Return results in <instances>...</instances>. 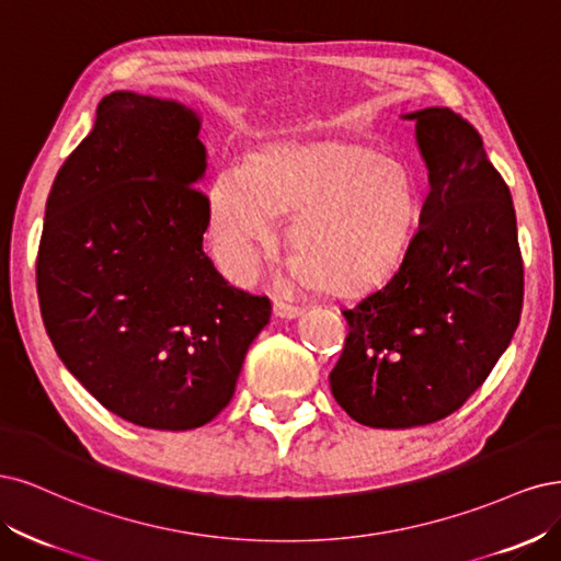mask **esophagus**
Segmentation results:
<instances>
[{"label": "esophagus", "mask_w": 561, "mask_h": 561, "mask_svg": "<svg viewBox=\"0 0 561 561\" xmlns=\"http://www.w3.org/2000/svg\"><path fill=\"white\" fill-rule=\"evenodd\" d=\"M275 314L282 319H296L300 314V307L294 302H286L282 298L275 300Z\"/></svg>", "instance_id": "1"}]
</instances>
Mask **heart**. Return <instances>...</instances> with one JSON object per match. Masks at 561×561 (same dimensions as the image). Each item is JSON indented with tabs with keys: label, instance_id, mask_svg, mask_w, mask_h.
<instances>
[{
	"label": "heart",
	"instance_id": "b5f03b06",
	"mask_svg": "<svg viewBox=\"0 0 561 561\" xmlns=\"http://www.w3.org/2000/svg\"><path fill=\"white\" fill-rule=\"evenodd\" d=\"M417 209V179L401 158L350 137L275 141L216 174L209 234L226 273L249 279L277 240L273 214H294L298 273L331 294H360L399 267Z\"/></svg>",
	"mask_w": 561,
	"mask_h": 561
}]
</instances>
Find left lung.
I'll list each match as a JSON object with an SVG mask.
<instances>
[{"instance_id":"left-lung-1","label":"left lung","mask_w":561,"mask_h":561,"mask_svg":"<svg viewBox=\"0 0 561 561\" xmlns=\"http://www.w3.org/2000/svg\"><path fill=\"white\" fill-rule=\"evenodd\" d=\"M403 118L431 191L393 277L342 310L350 333L329 375L337 405L373 428L459 410L511 345L524 296L513 197L478 130L447 106Z\"/></svg>"}]
</instances>
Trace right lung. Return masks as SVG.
I'll return each instance as SVG.
<instances>
[{
	"instance_id": "add662e5",
	"label": "right lung",
	"mask_w": 561,
	"mask_h": 561,
	"mask_svg": "<svg viewBox=\"0 0 561 561\" xmlns=\"http://www.w3.org/2000/svg\"><path fill=\"white\" fill-rule=\"evenodd\" d=\"M201 118L174 100L106 95L53 182L37 256L46 333L67 370L125 422L188 431L232 399L270 321L205 254Z\"/></svg>"
}]
</instances>
